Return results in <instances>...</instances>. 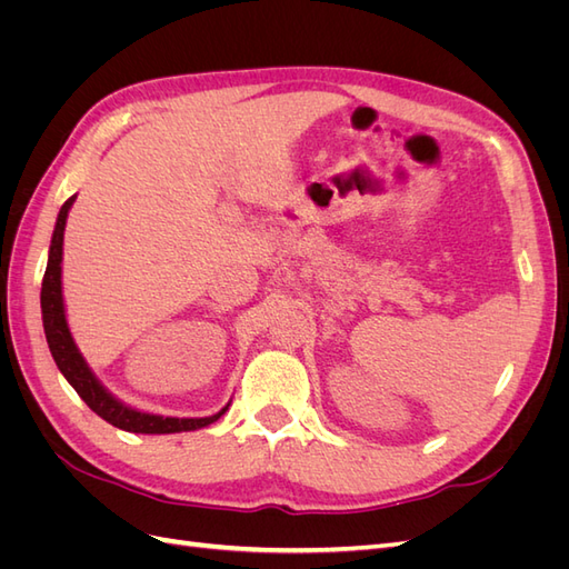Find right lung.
Here are the masks:
<instances>
[{
	"label": "right lung",
	"mask_w": 569,
	"mask_h": 569,
	"mask_svg": "<svg viewBox=\"0 0 569 569\" xmlns=\"http://www.w3.org/2000/svg\"><path fill=\"white\" fill-rule=\"evenodd\" d=\"M76 197L68 199L57 218L54 237H51L49 247V261L42 278V322H44V335L49 351L54 356L59 370L71 387L78 391L80 399L88 403L99 418H104L118 429H126V432L134 435H170V432H192V429H201L206 425L216 422L228 406L211 418H161V416H149V412L132 410L116 401L113 396L97 382V377L90 372L88 363H84L80 351L76 349L73 337L68 332L66 313H63V297H61V253H63V230H66V216L71 209Z\"/></svg>",
	"instance_id": "1"
}]
</instances>
